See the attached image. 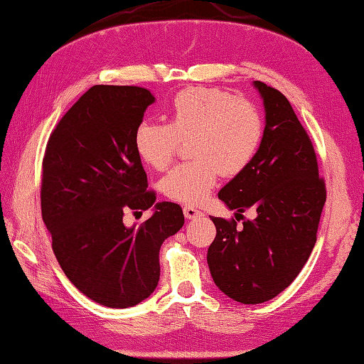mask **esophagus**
<instances>
[{
	"label": "esophagus",
	"instance_id": "1",
	"mask_svg": "<svg viewBox=\"0 0 364 364\" xmlns=\"http://www.w3.org/2000/svg\"><path fill=\"white\" fill-rule=\"evenodd\" d=\"M183 215H186L187 219H196V218H201L203 213L195 206H183Z\"/></svg>",
	"mask_w": 364,
	"mask_h": 364
}]
</instances>
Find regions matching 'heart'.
<instances>
[{
    "mask_svg": "<svg viewBox=\"0 0 364 364\" xmlns=\"http://www.w3.org/2000/svg\"><path fill=\"white\" fill-rule=\"evenodd\" d=\"M259 108L215 87H188L169 108V123L144 119L134 132V149L145 164L163 171L182 140L193 159L176 166L161 181L169 200L193 206L205 201L224 176H237L252 163L264 140Z\"/></svg>",
    "mask_w": 364,
    "mask_h": 364,
    "instance_id": "heart-1",
    "label": "heart"
}]
</instances>
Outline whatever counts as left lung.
Wrapping results in <instances>:
<instances>
[{
	"mask_svg": "<svg viewBox=\"0 0 364 364\" xmlns=\"http://www.w3.org/2000/svg\"><path fill=\"white\" fill-rule=\"evenodd\" d=\"M254 86L264 99V140L252 163L219 192L237 215L211 218L218 233L208 250L214 283L241 304L270 301L294 282L316 243L326 201L314 144L289 100L262 81ZM250 207L258 218L246 221Z\"/></svg>",
	"mask_w": 364,
	"mask_h": 364,
	"instance_id": "8db88e82",
	"label": "left lung"
}]
</instances>
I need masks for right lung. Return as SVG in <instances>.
Masks as SVG:
<instances>
[{
	"label": "right lung",
	"mask_w": 364,
	"mask_h": 364,
	"mask_svg": "<svg viewBox=\"0 0 364 364\" xmlns=\"http://www.w3.org/2000/svg\"><path fill=\"white\" fill-rule=\"evenodd\" d=\"M153 94L139 86L97 85L50 132L43 158L41 215L63 273L91 301L127 309L149 297L159 279V247L183 225L182 208L158 203L134 149V132Z\"/></svg>",
	"instance_id": "obj_1"
}]
</instances>
